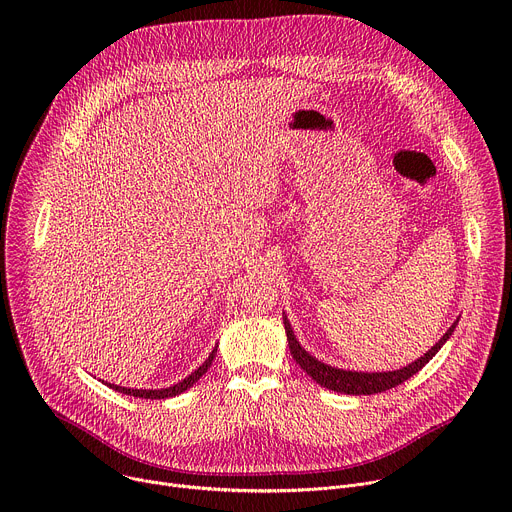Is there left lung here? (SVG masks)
I'll use <instances>...</instances> for the list:
<instances>
[{"label":"left lung","instance_id":"obj_1","mask_svg":"<svg viewBox=\"0 0 512 512\" xmlns=\"http://www.w3.org/2000/svg\"><path fill=\"white\" fill-rule=\"evenodd\" d=\"M283 326H285V334H287V344L291 350V356L300 364V367L320 385L326 387L330 391L336 393H344V395H375V393H383L387 389H393L397 385H401L403 381H407L409 377H413L415 373H419L425 364L440 352V348L446 344V340L452 336L454 328L458 326V320L450 326V330L437 340L421 358H417L415 362L407 364V367L399 369V371H389V373H358V371H344V369H334L330 364L320 362L318 358H314L310 352H306L298 338L294 336V330H291L289 320L283 316Z\"/></svg>","mask_w":512,"mask_h":512}]
</instances>
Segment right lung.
<instances>
[{
  "label": "right lung",
  "instance_id": "obj_1",
  "mask_svg": "<svg viewBox=\"0 0 512 512\" xmlns=\"http://www.w3.org/2000/svg\"><path fill=\"white\" fill-rule=\"evenodd\" d=\"M214 356H216V348H212L210 356L202 362V367H198V369H196L192 375H188L184 381H180V383H176L174 387H168V389H127V387H119V385H109V387L115 389V391H119V393H123V395L139 397V399H168V397H176V395L184 393L186 389H190V387L210 369V364H212Z\"/></svg>",
  "mask_w": 512,
  "mask_h": 512
}]
</instances>
